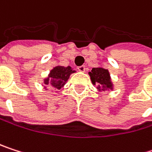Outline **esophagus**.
Masks as SVG:
<instances>
[{"instance_id": "1", "label": "esophagus", "mask_w": 152, "mask_h": 152, "mask_svg": "<svg viewBox=\"0 0 152 152\" xmlns=\"http://www.w3.org/2000/svg\"><path fill=\"white\" fill-rule=\"evenodd\" d=\"M77 69H78L80 72H85V71H86V66H84V65H83V66H80L77 67Z\"/></svg>"}]
</instances>
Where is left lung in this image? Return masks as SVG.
<instances>
[{
	"mask_svg": "<svg viewBox=\"0 0 152 152\" xmlns=\"http://www.w3.org/2000/svg\"><path fill=\"white\" fill-rule=\"evenodd\" d=\"M92 83L97 86L99 91H109L113 90V84L110 79V75L108 69L103 67H94L89 72Z\"/></svg>",
	"mask_w": 152,
	"mask_h": 152,
	"instance_id": "8db88e82",
	"label": "left lung"
}]
</instances>
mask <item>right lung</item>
Segmentation results:
<instances>
[{
    "instance_id": "obj_1",
    "label": "right lung",
    "mask_w": 152,
    "mask_h": 152,
    "mask_svg": "<svg viewBox=\"0 0 152 152\" xmlns=\"http://www.w3.org/2000/svg\"><path fill=\"white\" fill-rule=\"evenodd\" d=\"M75 72V71L73 70L70 66H56L50 71L48 77L44 78V85L50 89L59 90L65 86V84L66 83L70 77V75Z\"/></svg>"
}]
</instances>
